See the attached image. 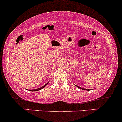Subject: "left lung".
Listing matches in <instances>:
<instances>
[{
    "label": "left lung",
    "instance_id": "left-lung-1",
    "mask_svg": "<svg viewBox=\"0 0 122 122\" xmlns=\"http://www.w3.org/2000/svg\"><path fill=\"white\" fill-rule=\"evenodd\" d=\"M76 86H77V85H76ZM78 88H80V89H83V90H86V91H88V89H83V88H80V87H79L78 86H77Z\"/></svg>",
    "mask_w": 122,
    "mask_h": 122
}]
</instances>
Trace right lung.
<instances>
[{
  "label": "right lung",
  "mask_w": 122,
  "mask_h": 122,
  "mask_svg": "<svg viewBox=\"0 0 122 122\" xmlns=\"http://www.w3.org/2000/svg\"><path fill=\"white\" fill-rule=\"evenodd\" d=\"M47 84H48V83H47V84H45V85H43V86H42L41 88H38V89H34V90H29V91H31V92H34V91H39V90H41V89H42L44 88V87H45V86H46V85H47Z\"/></svg>",
  "instance_id": "1"
}]
</instances>
